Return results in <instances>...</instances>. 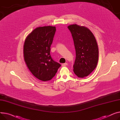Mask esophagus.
Listing matches in <instances>:
<instances>
[{
	"label": "esophagus",
	"instance_id": "esophagus-1",
	"mask_svg": "<svg viewBox=\"0 0 120 120\" xmlns=\"http://www.w3.org/2000/svg\"><path fill=\"white\" fill-rule=\"evenodd\" d=\"M67 65H68L67 63H62V66H67Z\"/></svg>",
	"mask_w": 120,
	"mask_h": 120
}]
</instances>
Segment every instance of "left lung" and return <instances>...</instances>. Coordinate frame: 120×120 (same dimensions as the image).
I'll use <instances>...</instances> for the list:
<instances>
[{
    "label": "left lung",
    "mask_w": 120,
    "mask_h": 120,
    "mask_svg": "<svg viewBox=\"0 0 120 120\" xmlns=\"http://www.w3.org/2000/svg\"><path fill=\"white\" fill-rule=\"evenodd\" d=\"M68 28L75 49L73 71L79 77L83 78L89 75L97 66L99 57L97 41L93 33L85 26L73 24Z\"/></svg>",
    "instance_id": "left-lung-1"
}]
</instances>
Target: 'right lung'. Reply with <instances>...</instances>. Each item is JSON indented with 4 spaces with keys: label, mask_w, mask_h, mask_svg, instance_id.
Masks as SVG:
<instances>
[{
    "label": "right lung",
    "mask_w": 120,
    "mask_h": 120,
    "mask_svg": "<svg viewBox=\"0 0 120 120\" xmlns=\"http://www.w3.org/2000/svg\"><path fill=\"white\" fill-rule=\"evenodd\" d=\"M56 30L55 26L38 27L25 41L23 52L26 65L35 77L43 81L51 80L61 66L52 59L50 53Z\"/></svg>",
    "instance_id": "add662e5"
}]
</instances>
